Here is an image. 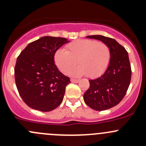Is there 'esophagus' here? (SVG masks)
I'll use <instances>...</instances> for the list:
<instances>
[{"label": "esophagus", "mask_w": 146, "mask_h": 146, "mask_svg": "<svg viewBox=\"0 0 146 146\" xmlns=\"http://www.w3.org/2000/svg\"><path fill=\"white\" fill-rule=\"evenodd\" d=\"M70 81H71L72 82H74V83H78V82H79V80H78V79L71 78L70 79Z\"/></svg>", "instance_id": "1"}]
</instances>
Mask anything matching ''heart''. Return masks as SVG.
Here are the masks:
<instances>
[{
	"mask_svg": "<svg viewBox=\"0 0 146 146\" xmlns=\"http://www.w3.org/2000/svg\"><path fill=\"white\" fill-rule=\"evenodd\" d=\"M66 51L58 50L54 54V62L63 73L70 72L73 76L86 75L94 78L104 73L111 60L110 47L103 42L93 39H78L66 47Z\"/></svg>",
	"mask_w": 146,
	"mask_h": 146,
	"instance_id": "1",
	"label": "heart"
}]
</instances>
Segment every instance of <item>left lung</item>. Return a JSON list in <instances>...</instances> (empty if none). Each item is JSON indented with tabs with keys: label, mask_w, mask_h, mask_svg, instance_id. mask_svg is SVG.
I'll return each instance as SVG.
<instances>
[{
	"label": "left lung",
	"mask_w": 146,
	"mask_h": 146,
	"mask_svg": "<svg viewBox=\"0 0 146 146\" xmlns=\"http://www.w3.org/2000/svg\"><path fill=\"white\" fill-rule=\"evenodd\" d=\"M87 38L100 40L111 51V60L100 77L90 80V88L83 95L85 104L97 111L108 110L117 105L126 95L131 78L129 54L115 39L102 35Z\"/></svg>",
	"instance_id": "8db88e82"
}]
</instances>
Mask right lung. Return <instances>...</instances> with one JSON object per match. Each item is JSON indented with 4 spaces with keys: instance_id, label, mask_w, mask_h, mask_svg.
<instances>
[{
    "instance_id": "right-lung-1",
    "label": "right lung",
    "mask_w": 146,
    "mask_h": 146,
    "mask_svg": "<svg viewBox=\"0 0 146 146\" xmlns=\"http://www.w3.org/2000/svg\"><path fill=\"white\" fill-rule=\"evenodd\" d=\"M69 41L43 36L31 42L17 57L15 78L19 94L27 106L49 111L61 104L70 78L58 70L54 54Z\"/></svg>"
}]
</instances>
